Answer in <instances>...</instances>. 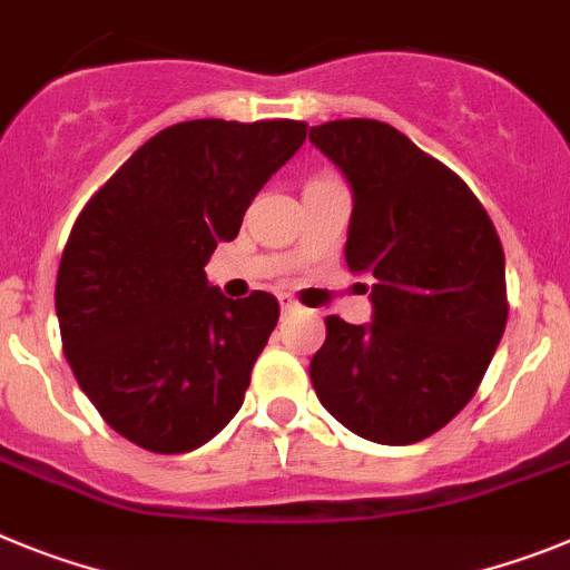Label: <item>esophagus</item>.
Listing matches in <instances>:
<instances>
[{
  "instance_id": "1",
  "label": "esophagus",
  "mask_w": 570,
  "mask_h": 570,
  "mask_svg": "<svg viewBox=\"0 0 570 570\" xmlns=\"http://www.w3.org/2000/svg\"><path fill=\"white\" fill-rule=\"evenodd\" d=\"M298 309H301L298 301L289 298V295H281V313L289 315V313H298Z\"/></svg>"
}]
</instances>
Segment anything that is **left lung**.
<instances>
[{"mask_svg": "<svg viewBox=\"0 0 570 570\" xmlns=\"http://www.w3.org/2000/svg\"><path fill=\"white\" fill-rule=\"evenodd\" d=\"M309 142L353 189L346 266L373 278L367 326L326 318L313 387L361 439L422 442L473 399L502 341L499 235L468 183L387 122H324Z\"/></svg>", "mask_w": 570, "mask_h": 570, "instance_id": "1", "label": "left lung"}]
</instances>
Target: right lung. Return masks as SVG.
Segmentation results:
<instances>
[{"label":"right lung","instance_id":"1","mask_svg":"<svg viewBox=\"0 0 570 570\" xmlns=\"http://www.w3.org/2000/svg\"><path fill=\"white\" fill-rule=\"evenodd\" d=\"M304 140L298 120L177 122L79 212L57 272L62 350L108 428L137 448L189 453L244 404L278 301L226 298L203 266Z\"/></svg>","mask_w":570,"mask_h":570}]
</instances>
